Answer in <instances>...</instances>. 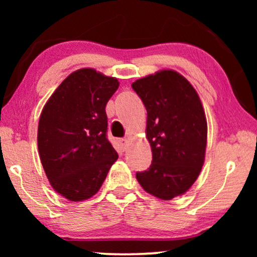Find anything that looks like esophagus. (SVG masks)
<instances>
[{
    "label": "esophagus",
    "mask_w": 257,
    "mask_h": 257,
    "mask_svg": "<svg viewBox=\"0 0 257 257\" xmlns=\"http://www.w3.org/2000/svg\"><path fill=\"white\" fill-rule=\"evenodd\" d=\"M119 144H120L121 149L122 150H126V147L128 145V140L126 138H122V139H119Z\"/></svg>",
    "instance_id": "34e87169"
}]
</instances>
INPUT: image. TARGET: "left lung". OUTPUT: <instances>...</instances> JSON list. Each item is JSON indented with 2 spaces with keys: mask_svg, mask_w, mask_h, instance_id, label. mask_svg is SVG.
Instances as JSON below:
<instances>
[{
  "mask_svg": "<svg viewBox=\"0 0 257 257\" xmlns=\"http://www.w3.org/2000/svg\"><path fill=\"white\" fill-rule=\"evenodd\" d=\"M147 111L152 164L136 177L147 193L171 200L189 189L201 172L207 121L201 100L185 77L172 70L132 83Z\"/></svg>",
  "mask_w": 257,
  "mask_h": 257,
  "instance_id": "left-lung-1",
  "label": "left lung"
}]
</instances>
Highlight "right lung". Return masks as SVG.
<instances>
[{"instance_id":"right-lung-1","label":"right lung","mask_w":257,"mask_h":257,"mask_svg":"<svg viewBox=\"0 0 257 257\" xmlns=\"http://www.w3.org/2000/svg\"><path fill=\"white\" fill-rule=\"evenodd\" d=\"M118 79L80 69L63 80L42 111L37 144L52 188L70 201L99 191L118 154L107 139L105 107Z\"/></svg>"}]
</instances>
